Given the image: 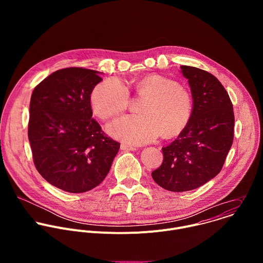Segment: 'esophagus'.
Masks as SVG:
<instances>
[{
	"instance_id": "34e87169",
	"label": "esophagus",
	"mask_w": 263,
	"mask_h": 263,
	"mask_svg": "<svg viewBox=\"0 0 263 263\" xmlns=\"http://www.w3.org/2000/svg\"><path fill=\"white\" fill-rule=\"evenodd\" d=\"M121 149H123V151H136V147L133 146V145L126 144V143H122L121 144Z\"/></svg>"
}]
</instances>
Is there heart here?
Masks as SVG:
<instances>
[{
	"label": "heart",
	"mask_w": 263,
	"mask_h": 263,
	"mask_svg": "<svg viewBox=\"0 0 263 263\" xmlns=\"http://www.w3.org/2000/svg\"><path fill=\"white\" fill-rule=\"evenodd\" d=\"M138 95L146 96L138 116H125L108 125V133L130 144H144L157 138L179 134L189 124L193 114V97L185 87L152 73L130 84ZM130 92L118 78L99 83L90 95L95 114L107 120L123 112L129 104Z\"/></svg>",
	"instance_id": "b5f03b06"
}]
</instances>
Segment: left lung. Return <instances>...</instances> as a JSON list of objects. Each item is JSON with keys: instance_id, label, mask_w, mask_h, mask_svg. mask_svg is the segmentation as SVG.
<instances>
[{"instance_id": "obj_1", "label": "left lung", "mask_w": 263, "mask_h": 263, "mask_svg": "<svg viewBox=\"0 0 263 263\" xmlns=\"http://www.w3.org/2000/svg\"><path fill=\"white\" fill-rule=\"evenodd\" d=\"M193 97V114L187 126L162 147L163 162L152 173L162 189L193 191L221 170L233 143L234 112L228 92L212 73L181 65Z\"/></svg>"}]
</instances>
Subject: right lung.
<instances>
[{
  "label": "right lung",
  "instance_id": "add662e5",
  "mask_svg": "<svg viewBox=\"0 0 263 263\" xmlns=\"http://www.w3.org/2000/svg\"><path fill=\"white\" fill-rule=\"evenodd\" d=\"M100 71L67 67L54 71L31 96L28 137L36 170L71 194L88 192L107 176L120 142L92 119L90 95Z\"/></svg>",
  "mask_w": 263,
  "mask_h": 263
}]
</instances>
